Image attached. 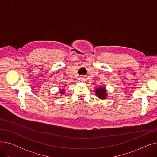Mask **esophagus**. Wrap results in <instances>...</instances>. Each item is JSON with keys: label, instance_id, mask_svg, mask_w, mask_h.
<instances>
[{"label": "esophagus", "instance_id": "34e87169", "mask_svg": "<svg viewBox=\"0 0 157 157\" xmlns=\"http://www.w3.org/2000/svg\"><path fill=\"white\" fill-rule=\"evenodd\" d=\"M79 80L81 81H83L85 80V78L83 76H81L79 78Z\"/></svg>", "mask_w": 157, "mask_h": 157}]
</instances>
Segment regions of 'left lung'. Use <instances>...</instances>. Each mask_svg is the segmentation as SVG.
<instances>
[{
  "label": "left lung",
  "instance_id": "8db88e82",
  "mask_svg": "<svg viewBox=\"0 0 157 157\" xmlns=\"http://www.w3.org/2000/svg\"><path fill=\"white\" fill-rule=\"evenodd\" d=\"M95 93L97 96L99 98H101V99H105L106 98L107 93H106V90L104 87L96 88Z\"/></svg>",
  "mask_w": 157,
  "mask_h": 157
}]
</instances>
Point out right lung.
<instances>
[{
  "label": "right lung",
  "instance_id": "add662e5",
  "mask_svg": "<svg viewBox=\"0 0 157 157\" xmlns=\"http://www.w3.org/2000/svg\"><path fill=\"white\" fill-rule=\"evenodd\" d=\"M60 94H64V90H61V91H60Z\"/></svg>",
  "mask_w": 157,
  "mask_h": 157
}]
</instances>
